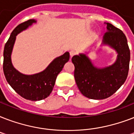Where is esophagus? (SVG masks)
Here are the masks:
<instances>
[{
  "instance_id": "1",
  "label": "esophagus",
  "mask_w": 134,
  "mask_h": 134,
  "mask_svg": "<svg viewBox=\"0 0 134 134\" xmlns=\"http://www.w3.org/2000/svg\"><path fill=\"white\" fill-rule=\"evenodd\" d=\"M69 54H70V57L72 58L74 55H76V52L74 51H71L69 52Z\"/></svg>"
}]
</instances>
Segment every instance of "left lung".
<instances>
[{"mask_svg":"<svg viewBox=\"0 0 134 134\" xmlns=\"http://www.w3.org/2000/svg\"><path fill=\"white\" fill-rule=\"evenodd\" d=\"M107 31L102 44L116 51L118 58L110 66L94 67L86 54L72 57L74 65V78L82 94L92 99H104L113 95L127 79L129 68L130 50L127 37L119 28L106 23Z\"/></svg>","mask_w":134,"mask_h":134,"instance_id":"obj_1","label":"left lung"}]
</instances>
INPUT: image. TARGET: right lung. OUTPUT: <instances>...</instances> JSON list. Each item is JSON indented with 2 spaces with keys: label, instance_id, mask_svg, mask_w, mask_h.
I'll return each mask as SVG.
<instances>
[{
  "label": "right lung",
  "instance_id": "obj_1",
  "mask_svg": "<svg viewBox=\"0 0 134 134\" xmlns=\"http://www.w3.org/2000/svg\"><path fill=\"white\" fill-rule=\"evenodd\" d=\"M35 22V19H29L18 25L12 32L3 51V71L7 83L20 96L31 101H40L50 95L57 76L69 60V53H65L55 58L44 71L32 75L23 74L13 67L11 54L16 36Z\"/></svg>",
  "mask_w": 134,
  "mask_h": 134
}]
</instances>
